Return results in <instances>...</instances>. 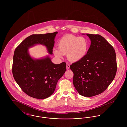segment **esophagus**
I'll return each instance as SVG.
<instances>
[{
    "instance_id": "esophagus-1",
    "label": "esophagus",
    "mask_w": 127,
    "mask_h": 127,
    "mask_svg": "<svg viewBox=\"0 0 127 127\" xmlns=\"http://www.w3.org/2000/svg\"><path fill=\"white\" fill-rule=\"evenodd\" d=\"M66 67L67 69H68L69 68V67H70V65H69V64H66Z\"/></svg>"
}]
</instances>
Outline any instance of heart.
Listing matches in <instances>:
<instances>
[{"label":"heart","mask_w":127,"mask_h":127,"mask_svg":"<svg viewBox=\"0 0 127 127\" xmlns=\"http://www.w3.org/2000/svg\"><path fill=\"white\" fill-rule=\"evenodd\" d=\"M58 49H53L55 56L61 58L66 54L67 60L76 62L82 59L89 48V42L85 37L68 34L62 37L58 42Z\"/></svg>","instance_id":"heart-1"}]
</instances>
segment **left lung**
<instances>
[{"label": "left lung", "mask_w": 127, "mask_h": 127, "mask_svg": "<svg viewBox=\"0 0 127 127\" xmlns=\"http://www.w3.org/2000/svg\"><path fill=\"white\" fill-rule=\"evenodd\" d=\"M86 35L91 39L90 47L84 57L70 68L76 90L81 96L90 97L107 89L115 78L117 66L113 47L99 35Z\"/></svg>", "instance_id": "1"}]
</instances>
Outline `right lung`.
Segmentation results:
<instances>
[{"instance_id": "1", "label": "right lung", "mask_w": 127, "mask_h": 127, "mask_svg": "<svg viewBox=\"0 0 127 127\" xmlns=\"http://www.w3.org/2000/svg\"><path fill=\"white\" fill-rule=\"evenodd\" d=\"M58 32L45 34H33L27 37L14 51L12 73L16 82L25 93L31 97L44 99L54 92L58 80L66 70V63L52 62L48 56L40 59H34L29 48L36 44L45 46L52 54L55 37Z\"/></svg>"}]
</instances>
